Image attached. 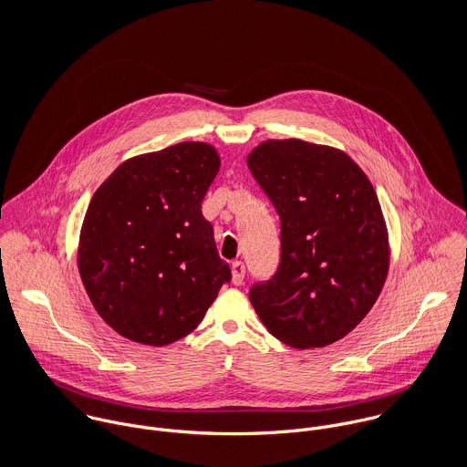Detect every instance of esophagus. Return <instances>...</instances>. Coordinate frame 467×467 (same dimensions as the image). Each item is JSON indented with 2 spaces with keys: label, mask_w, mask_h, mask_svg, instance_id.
<instances>
[{
  "label": "esophagus",
  "mask_w": 467,
  "mask_h": 467,
  "mask_svg": "<svg viewBox=\"0 0 467 467\" xmlns=\"http://www.w3.org/2000/svg\"><path fill=\"white\" fill-rule=\"evenodd\" d=\"M244 275H246V267L241 261L232 263V282L235 285H241L244 282Z\"/></svg>",
  "instance_id": "1"
}]
</instances>
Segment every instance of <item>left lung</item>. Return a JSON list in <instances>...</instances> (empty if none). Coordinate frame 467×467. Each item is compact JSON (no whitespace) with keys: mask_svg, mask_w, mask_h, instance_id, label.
<instances>
[{"mask_svg":"<svg viewBox=\"0 0 467 467\" xmlns=\"http://www.w3.org/2000/svg\"><path fill=\"white\" fill-rule=\"evenodd\" d=\"M248 167L280 217V263L250 287V302L285 345H331L367 317L387 280L376 191L345 152L296 138L261 143Z\"/></svg>","mask_w":467,"mask_h":467,"instance_id":"8db88e82","label":"left lung"}]
</instances>
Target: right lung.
I'll list each match as a JSON object with an SVG mask.
<instances>
[{"instance_id": "right-lung-1", "label": "right lung", "mask_w": 467, "mask_h": 467, "mask_svg": "<svg viewBox=\"0 0 467 467\" xmlns=\"http://www.w3.org/2000/svg\"><path fill=\"white\" fill-rule=\"evenodd\" d=\"M219 165L212 145L183 141L128 160L95 192L78 271L97 313L120 336L154 347L178 341L232 280L201 212Z\"/></svg>"}]
</instances>
